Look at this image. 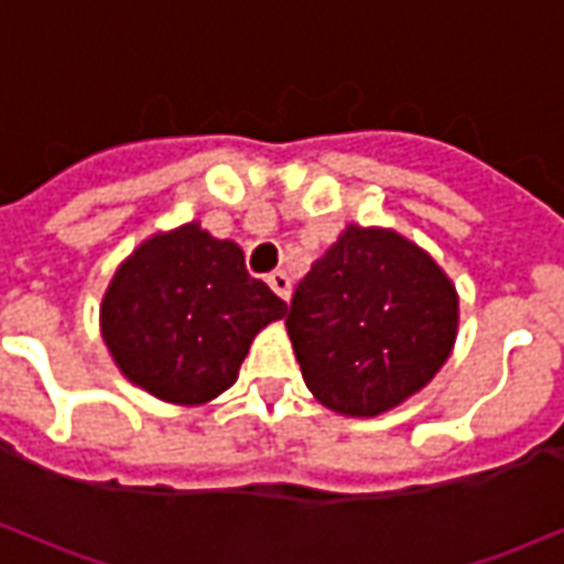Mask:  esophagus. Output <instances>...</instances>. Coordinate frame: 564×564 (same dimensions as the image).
Wrapping results in <instances>:
<instances>
[{
	"mask_svg": "<svg viewBox=\"0 0 564 564\" xmlns=\"http://www.w3.org/2000/svg\"><path fill=\"white\" fill-rule=\"evenodd\" d=\"M269 286L274 290V293L281 295L283 302H290V295H293V283H290V278H286V271H271Z\"/></svg>",
	"mask_w": 564,
	"mask_h": 564,
	"instance_id": "1",
	"label": "esophagus"
}]
</instances>
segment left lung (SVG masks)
<instances>
[{"instance_id":"8db88e82","label":"left lung","mask_w":564,"mask_h":564,"mask_svg":"<svg viewBox=\"0 0 564 564\" xmlns=\"http://www.w3.org/2000/svg\"><path fill=\"white\" fill-rule=\"evenodd\" d=\"M459 295L425 250L347 226L299 281L286 332L307 390L344 416H378L447 362Z\"/></svg>"}]
</instances>
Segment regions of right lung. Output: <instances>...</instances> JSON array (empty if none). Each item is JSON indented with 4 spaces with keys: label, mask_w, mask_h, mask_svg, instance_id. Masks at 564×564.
<instances>
[{
    "label": "right lung",
    "mask_w": 564,
    "mask_h": 564,
    "mask_svg": "<svg viewBox=\"0 0 564 564\" xmlns=\"http://www.w3.org/2000/svg\"><path fill=\"white\" fill-rule=\"evenodd\" d=\"M286 302L247 274L245 253L198 223L148 238L102 299L117 368L162 402L205 404L238 378L259 329Z\"/></svg>",
    "instance_id": "add662e5"
}]
</instances>
